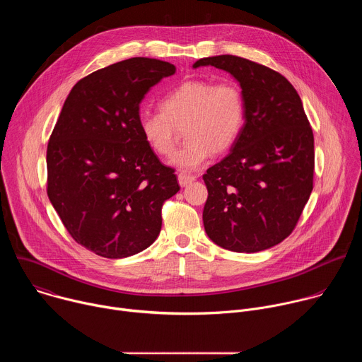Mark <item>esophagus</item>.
<instances>
[{"instance_id": "34e87169", "label": "esophagus", "mask_w": 362, "mask_h": 362, "mask_svg": "<svg viewBox=\"0 0 362 362\" xmlns=\"http://www.w3.org/2000/svg\"><path fill=\"white\" fill-rule=\"evenodd\" d=\"M196 177L194 176H190V175H185V173H180L179 176H177V180H179V185L182 186V187H185V186H187V185H190L193 180H194Z\"/></svg>"}]
</instances>
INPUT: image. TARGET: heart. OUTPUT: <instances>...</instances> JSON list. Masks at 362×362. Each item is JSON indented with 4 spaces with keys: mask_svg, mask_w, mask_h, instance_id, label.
I'll list each match as a JSON object with an SVG mask.
<instances>
[{
    "mask_svg": "<svg viewBox=\"0 0 362 362\" xmlns=\"http://www.w3.org/2000/svg\"><path fill=\"white\" fill-rule=\"evenodd\" d=\"M162 113H141L139 130L146 144L169 158L177 130H185L187 144L170 165L180 172H196L209 162L214 150L222 153L238 140L245 122V101L232 81H185L160 100Z\"/></svg>",
    "mask_w": 362,
    "mask_h": 362,
    "instance_id": "obj_1",
    "label": "heart"
}]
</instances>
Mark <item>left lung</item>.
<instances>
[{
    "label": "left lung",
    "mask_w": 362,
    "mask_h": 362,
    "mask_svg": "<svg viewBox=\"0 0 362 362\" xmlns=\"http://www.w3.org/2000/svg\"><path fill=\"white\" fill-rule=\"evenodd\" d=\"M240 86L245 123L230 153L203 175L208 236L232 252H259L295 229L314 183V133L299 94L278 71L236 56L200 59Z\"/></svg>",
    "instance_id": "left-lung-1"
}]
</instances>
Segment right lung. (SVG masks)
<instances>
[{
	"mask_svg": "<svg viewBox=\"0 0 362 362\" xmlns=\"http://www.w3.org/2000/svg\"><path fill=\"white\" fill-rule=\"evenodd\" d=\"M170 63L134 57L81 78L67 95L47 146V194L71 238L109 259L148 247L162 206L179 192L139 130L140 103Z\"/></svg>",
	"mask_w": 362,
	"mask_h": 362,
	"instance_id": "1",
	"label": "right lung"
}]
</instances>
